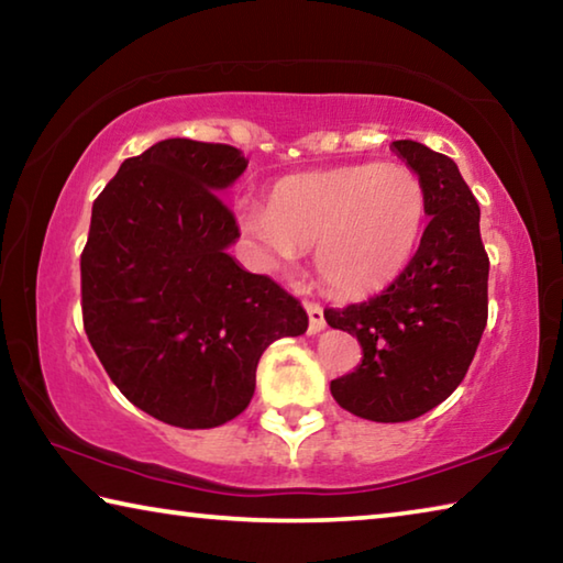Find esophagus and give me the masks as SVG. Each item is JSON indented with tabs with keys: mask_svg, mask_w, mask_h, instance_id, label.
<instances>
[{
	"mask_svg": "<svg viewBox=\"0 0 563 563\" xmlns=\"http://www.w3.org/2000/svg\"><path fill=\"white\" fill-rule=\"evenodd\" d=\"M305 310H308V332L310 335H318L320 330H325V316H322V308L318 302L305 300Z\"/></svg>",
	"mask_w": 563,
	"mask_h": 563,
	"instance_id": "1",
	"label": "esophagus"
}]
</instances>
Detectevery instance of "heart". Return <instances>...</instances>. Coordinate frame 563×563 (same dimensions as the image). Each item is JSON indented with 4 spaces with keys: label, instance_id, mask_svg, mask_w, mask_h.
<instances>
[{
    "label": "heart",
    "instance_id": "heart-1",
    "mask_svg": "<svg viewBox=\"0 0 563 563\" xmlns=\"http://www.w3.org/2000/svg\"><path fill=\"white\" fill-rule=\"evenodd\" d=\"M424 216L422 180L402 164L288 176L273 186L268 208L245 206L238 213L273 268L318 247L320 278L345 295L395 280L412 261Z\"/></svg>",
    "mask_w": 563,
    "mask_h": 563
}]
</instances>
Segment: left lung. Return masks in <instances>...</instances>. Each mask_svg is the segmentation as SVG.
I'll return each instance as SVG.
<instances>
[{"label": "left lung", "instance_id": "obj_1", "mask_svg": "<svg viewBox=\"0 0 563 563\" xmlns=\"http://www.w3.org/2000/svg\"><path fill=\"white\" fill-rule=\"evenodd\" d=\"M424 186L427 223L407 268L365 302L325 308L330 328L355 335L362 362L330 383L335 402L373 422H409L450 397L487 328L489 258L479 206L444 154L393 141Z\"/></svg>", "mask_w": 563, "mask_h": 563}]
</instances>
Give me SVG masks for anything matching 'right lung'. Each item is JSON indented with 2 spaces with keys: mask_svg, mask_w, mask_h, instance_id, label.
<instances>
[{
  "mask_svg": "<svg viewBox=\"0 0 563 563\" xmlns=\"http://www.w3.org/2000/svg\"><path fill=\"white\" fill-rule=\"evenodd\" d=\"M245 166L228 144L166 139L123 161L91 208L84 330L121 395L184 430L241 415L265 347L308 330L290 292L225 251L241 231L218 190Z\"/></svg>",
  "mask_w": 563,
  "mask_h": 563,
  "instance_id": "right-lung-1",
  "label": "right lung"
}]
</instances>
